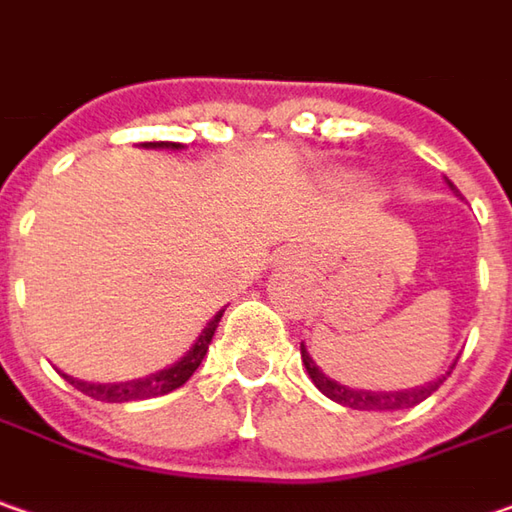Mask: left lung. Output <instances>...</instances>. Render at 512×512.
<instances>
[{
	"label": "left lung",
	"mask_w": 512,
	"mask_h": 512,
	"mask_svg": "<svg viewBox=\"0 0 512 512\" xmlns=\"http://www.w3.org/2000/svg\"><path fill=\"white\" fill-rule=\"evenodd\" d=\"M447 186L456 191L458 189L447 180ZM300 358H303V367L309 372V378H312V384L321 389L326 398H332L335 404H344V407H352V410H407V407H415V404H421L424 398H430L435 389L441 387L444 381H447V375L453 372H444L441 378H435V381H427L424 387H412V389H398V392H372V389H349L344 384H338V381H332L326 372H323L312 358H309V352H306V346L300 344Z\"/></svg>",
	"instance_id": "obj_1"
}]
</instances>
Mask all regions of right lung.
I'll return each instance as SVG.
<instances>
[{
  "instance_id": "add662e5",
  "label": "right lung",
  "mask_w": 512,
  "mask_h": 512,
  "mask_svg": "<svg viewBox=\"0 0 512 512\" xmlns=\"http://www.w3.org/2000/svg\"><path fill=\"white\" fill-rule=\"evenodd\" d=\"M143 145L145 148H180V143ZM223 312H226V309H220L212 321L206 323V329L200 332V338L194 341V346H191L189 352H186L177 364L160 369V372H154V375H145V378H137V381H123V384H91V381H79V378H71V375H65V378H68V384H74L79 392H85V395H91V398H97V401H105V404H125V401H143V398L166 395L171 389L183 387L191 375L197 372V367L203 364V358H206L209 344H212L214 338V329H217V323L223 318Z\"/></svg>"
}]
</instances>
